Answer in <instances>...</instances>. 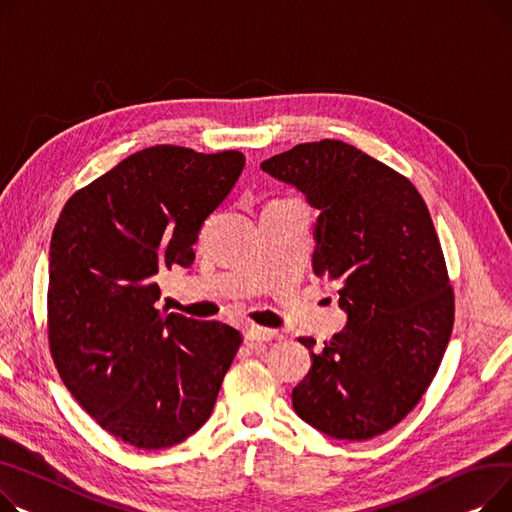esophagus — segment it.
Here are the masks:
<instances>
[{
    "label": "esophagus",
    "instance_id": "esophagus-1",
    "mask_svg": "<svg viewBox=\"0 0 512 512\" xmlns=\"http://www.w3.org/2000/svg\"><path fill=\"white\" fill-rule=\"evenodd\" d=\"M275 337H277V330H273V328H264V326H256V324L246 328V341L252 345L262 343V341H273Z\"/></svg>",
    "mask_w": 512,
    "mask_h": 512
}]
</instances>
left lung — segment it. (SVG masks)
Listing matches in <instances>:
<instances>
[{
    "label": "left lung",
    "instance_id": "obj_1",
    "mask_svg": "<svg viewBox=\"0 0 512 512\" xmlns=\"http://www.w3.org/2000/svg\"><path fill=\"white\" fill-rule=\"evenodd\" d=\"M260 167L320 210L314 275L339 283L347 312L341 333L312 351L293 409L339 440L384 434L422 401L453 333L455 293L430 210L405 175L341 140L297 144Z\"/></svg>",
    "mask_w": 512,
    "mask_h": 512
}]
</instances>
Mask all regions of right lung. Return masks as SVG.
Here are the masks:
<instances>
[{
    "mask_svg": "<svg viewBox=\"0 0 512 512\" xmlns=\"http://www.w3.org/2000/svg\"><path fill=\"white\" fill-rule=\"evenodd\" d=\"M246 157L159 144L130 155L64 206L51 235L47 330L80 407L142 450L204 426L242 345L229 324L157 310L159 275L194 262L206 217Z\"/></svg>",
    "mask_w": 512,
    "mask_h": 512,
    "instance_id": "add662e5",
    "label": "right lung"
}]
</instances>
